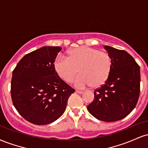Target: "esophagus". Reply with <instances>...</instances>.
Instances as JSON below:
<instances>
[{"mask_svg":"<svg viewBox=\"0 0 148 148\" xmlns=\"http://www.w3.org/2000/svg\"><path fill=\"white\" fill-rule=\"evenodd\" d=\"M76 93H78V94H83V93H84V91L78 90H76Z\"/></svg>","mask_w":148,"mask_h":148,"instance_id":"esophagus-1","label":"esophagus"}]
</instances>
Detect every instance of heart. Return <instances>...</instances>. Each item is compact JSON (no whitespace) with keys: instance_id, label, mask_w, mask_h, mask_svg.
<instances>
[{"instance_id":"b5f03b06","label":"heart","mask_w":148,"mask_h":148,"mask_svg":"<svg viewBox=\"0 0 148 148\" xmlns=\"http://www.w3.org/2000/svg\"><path fill=\"white\" fill-rule=\"evenodd\" d=\"M53 67L58 75L67 83L72 82L79 70L76 86L96 88L104 84L109 77L112 59L108 53L84 46L68 51L67 58L58 56Z\"/></svg>"}]
</instances>
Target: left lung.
I'll use <instances>...</instances> for the list:
<instances>
[{"mask_svg": "<svg viewBox=\"0 0 148 148\" xmlns=\"http://www.w3.org/2000/svg\"><path fill=\"white\" fill-rule=\"evenodd\" d=\"M112 59V69L104 84L94 91L87 106L95 118L103 122L122 120L133 111L140 94V67L130 54L105 46Z\"/></svg>", "mask_w": 148, "mask_h": 148, "instance_id": "left-lung-1", "label": "left lung"}]
</instances>
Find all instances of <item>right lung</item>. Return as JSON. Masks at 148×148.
<instances>
[{
	"instance_id": "right-lung-1",
	"label": "right lung",
	"mask_w": 148,
	"mask_h": 148,
	"mask_svg": "<svg viewBox=\"0 0 148 148\" xmlns=\"http://www.w3.org/2000/svg\"><path fill=\"white\" fill-rule=\"evenodd\" d=\"M61 49L44 47L33 51L22 58L12 72L13 104L25 120L34 125H47L60 118L75 91L54 69V60Z\"/></svg>"
}]
</instances>
